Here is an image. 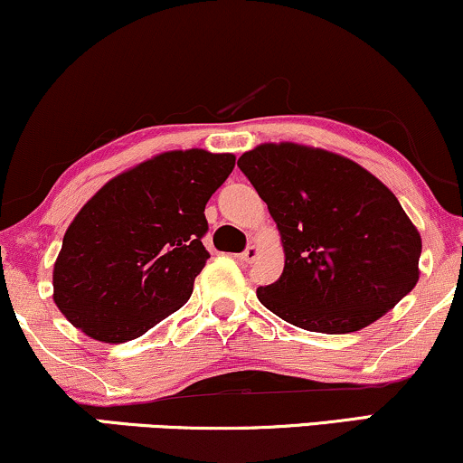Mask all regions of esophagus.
Instances as JSON below:
<instances>
[{
	"label": "esophagus",
	"instance_id": "obj_1",
	"mask_svg": "<svg viewBox=\"0 0 463 463\" xmlns=\"http://www.w3.org/2000/svg\"><path fill=\"white\" fill-rule=\"evenodd\" d=\"M258 255H260L258 247H253V244H250V247H247V249L242 250L241 255H238V260H241V261H247V264H250V261L258 260Z\"/></svg>",
	"mask_w": 463,
	"mask_h": 463
}]
</instances>
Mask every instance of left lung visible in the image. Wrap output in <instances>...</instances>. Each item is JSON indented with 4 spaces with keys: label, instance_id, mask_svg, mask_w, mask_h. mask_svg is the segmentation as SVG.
<instances>
[{
    "label": "left lung",
    "instance_id": "8db88e82",
    "mask_svg": "<svg viewBox=\"0 0 463 463\" xmlns=\"http://www.w3.org/2000/svg\"><path fill=\"white\" fill-rule=\"evenodd\" d=\"M238 167L275 219L279 281L258 298L311 333L345 335L391 311L419 281L420 233L382 182L350 158L298 144H261Z\"/></svg>",
    "mask_w": 463,
    "mask_h": 463
}]
</instances>
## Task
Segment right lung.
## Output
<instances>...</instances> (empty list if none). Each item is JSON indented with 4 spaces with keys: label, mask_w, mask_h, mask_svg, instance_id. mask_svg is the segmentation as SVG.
I'll return each instance as SVG.
<instances>
[{
    "label": "right lung",
    "mask_w": 463,
    "mask_h": 463,
    "mask_svg": "<svg viewBox=\"0 0 463 463\" xmlns=\"http://www.w3.org/2000/svg\"><path fill=\"white\" fill-rule=\"evenodd\" d=\"M233 165V154L171 150L107 182L68 225L53 266L68 322L124 344L178 311L210 258L205 203Z\"/></svg>",
    "instance_id": "right-lung-1"
}]
</instances>
